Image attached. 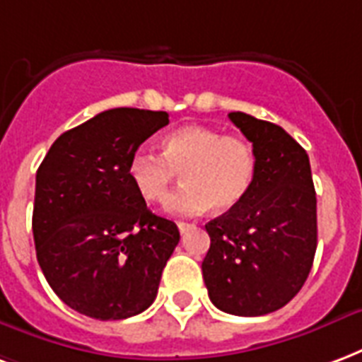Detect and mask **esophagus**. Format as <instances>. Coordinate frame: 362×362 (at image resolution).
<instances>
[{"label":"esophagus","mask_w":362,"mask_h":362,"mask_svg":"<svg viewBox=\"0 0 362 362\" xmlns=\"http://www.w3.org/2000/svg\"><path fill=\"white\" fill-rule=\"evenodd\" d=\"M189 228H192V224H189V222H178V230H180V234L188 232Z\"/></svg>","instance_id":"esophagus-1"}]
</instances>
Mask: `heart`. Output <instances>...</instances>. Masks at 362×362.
I'll list each match as a JSON object with an SVG mask.
<instances>
[{
	"label": "heart",
	"mask_w": 362,
	"mask_h": 362,
	"mask_svg": "<svg viewBox=\"0 0 362 362\" xmlns=\"http://www.w3.org/2000/svg\"><path fill=\"white\" fill-rule=\"evenodd\" d=\"M178 170L184 186L167 199V213L192 216L211 205L224 213L240 205L253 184L255 149L245 138L192 124L168 132L160 140V155L136 149L127 167L134 192L147 203L167 197Z\"/></svg>",
	"instance_id": "1"
}]
</instances>
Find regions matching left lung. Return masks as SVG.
<instances>
[{
  "instance_id": "left-lung-1",
  "label": "left lung",
  "mask_w": 362,
  "mask_h": 362,
  "mask_svg": "<svg viewBox=\"0 0 362 362\" xmlns=\"http://www.w3.org/2000/svg\"><path fill=\"white\" fill-rule=\"evenodd\" d=\"M230 120L253 144L257 170L240 205L205 224L203 280L216 309L261 317L282 309L317 251V194L309 155L282 127L245 113Z\"/></svg>"
}]
</instances>
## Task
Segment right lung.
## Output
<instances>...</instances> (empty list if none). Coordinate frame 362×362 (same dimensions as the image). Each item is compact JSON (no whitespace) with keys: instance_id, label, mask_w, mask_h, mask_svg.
Listing matches in <instances>:
<instances>
[{"instance_id":"1","label":"right lung","mask_w":362,"mask_h":362,"mask_svg":"<svg viewBox=\"0 0 362 362\" xmlns=\"http://www.w3.org/2000/svg\"><path fill=\"white\" fill-rule=\"evenodd\" d=\"M165 111L119 107L61 134L36 173L32 232L45 280L71 309L98 320L153 303L180 242L128 180L130 155L167 127Z\"/></svg>"}]
</instances>
